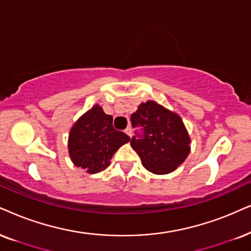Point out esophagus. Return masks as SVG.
I'll return each instance as SVG.
<instances>
[{
	"mask_svg": "<svg viewBox=\"0 0 251 251\" xmlns=\"http://www.w3.org/2000/svg\"><path fill=\"white\" fill-rule=\"evenodd\" d=\"M125 133L129 136V138H131V136H132V128L129 127V126H128V127H126V129H125Z\"/></svg>",
	"mask_w": 251,
	"mask_h": 251,
	"instance_id": "1",
	"label": "esophagus"
}]
</instances>
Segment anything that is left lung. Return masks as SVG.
Instances as JSON below:
<instances>
[{"mask_svg": "<svg viewBox=\"0 0 251 251\" xmlns=\"http://www.w3.org/2000/svg\"><path fill=\"white\" fill-rule=\"evenodd\" d=\"M131 123L136 128L131 146L148 171L169 174L188 157L190 138L178 115L148 100L138 106Z\"/></svg>", "mask_w": 251, "mask_h": 251, "instance_id": "left-lung-1", "label": "left lung"}]
</instances>
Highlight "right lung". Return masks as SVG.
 Here are the masks:
<instances>
[{
  "mask_svg": "<svg viewBox=\"0 0 251 251\" xmlns=\"http://www.w3.org/2000/svg\"><path fill=\"white\" fill-rule=\"evenodd\" d=\"M112 122V117L95 105L75 123L69 133L68 149L76 167L90 174L100 173L109 167L117 149L131 140L125 133L115 129Z\"/></svg>",
  "mask_w": 251,
  "mask_h": 251,
  "instance_id": "add662e5",
  "label": "right lung"
}]
</instances>
